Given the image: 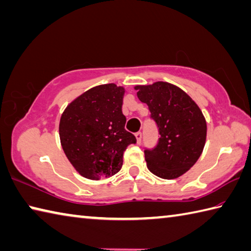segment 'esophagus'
Returning <instances> with one entry per match:
<instances>
[{
	"instance_id": "1",
	"label": "esophagus",
	"mask_w": 251,
	"mask_h": 251,
	"mask_svg": "<svg viewBox=\"0 0 251 251\" xmlns=\"http://www.w3.org/2000/svg\"><path fill=\"white\" fill-rule=\"evenodd\" d=\"M136 136V139H137V144L141 143V138H143V134H141V131H137V133L135 134Z\"/></svg>"
}]
</instances>
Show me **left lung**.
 Returning <instances> with one entry per match:
<instances>
[{
  "label": "left lung",
  "instance_id": "left-lung-1",
  "mask_svg": "<svg viewBox=\"0 0 251 251\" xmlns=\"http://www.w3.org/2000/svg\"><path fill=\"white\" fill-rule=\"evenodd\" d=\"M137 97L148 105L159 138L153 148L144 147L149 171L161 179H176L192 168L203 151L206 122L188 94L168 82L138 85Z\"/></svg>",
  "mask_w": 251,
  "mask_h": 251
}]
</instances>
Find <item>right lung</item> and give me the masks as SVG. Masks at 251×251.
Listing matches in <instances>:
<instances>
[{"label": "right lung", "instance_id": "obj_1", "mask_svg": "<svg viewBox=\"0 0 251 251\" xmlns=\"http://www.w3.org/2000/svg\"><path fill=\"white\" fill-rule=\"evenodd\" d=\"M124 92L113 83L95 86L70 103L60 118L63 151L75 170L90 180L120 171L127 146L137 141L125 129Z\"/></svg>", "mask_w": 251, "mask_h": 251}]
</instances>
